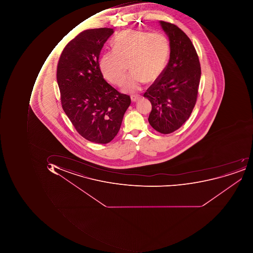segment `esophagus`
<instances>
[{
  "mask_svg": "<svg viewBox=\"0 0 253 253\" xmlns=\"http://www.w3.org/2000/svg\"><path fill=\"white\" fill-rule=\"evenodd\" d=\"M140 96H136V95H132V96H130V99H131V101H132L133 103H134V102H137V101H138L139 99H140Z\"/></svg>",
  "mask_w": 253,
  "mask_h": 253,
  "instance_id": "34e87169",
  "label": "esophagus"
}]
</instances>
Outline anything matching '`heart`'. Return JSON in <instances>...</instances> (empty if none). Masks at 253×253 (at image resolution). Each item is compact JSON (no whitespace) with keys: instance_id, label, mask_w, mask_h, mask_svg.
<instances>
[{"instance_id":"1","label":"heart","mask_w":253,"mask_h":253,"mask_svg":"<svg viewBox=\"0 0 253 253\" xmlns=\"http://www.w3.org/2000/svg\"><path fill=\"white\" fill-rule=\"evenodd\" d=\"M113 50L103 53L99 67L109 82L121 86L127 75V63L131 73L124 85L125 92L140 90L146 81H156L167 65L169 42L160 33L126 30L113 40Z\"/></svg>"}]
</instances>
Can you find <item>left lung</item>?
<instances>
[{"mask_svg":"<svg viewBox=\"0 0 253 253\" xmlns=\"http://www.w3.org/2000/svg\"><path fill=\"white\" fill-rule=\"evenodd\" d=\"M169 40L167 67L144 93L152 105L148 121L158 132L170 134L192 114L200 83L201 66L190 39L177 26L160 21Z\"/></svg>","mask_w":253,"mask_h":253,"instance_id":"obj_1","label":"left lung"}]
</instances>
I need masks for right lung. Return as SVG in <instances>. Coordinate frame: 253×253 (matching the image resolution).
Returning a JSON list of instances; mask_svg holds the SVG:
<instances>
[{"instance_id":"right-lung-1","label":"right lung","mask_w":253,"mask_h":253,"mask_svg":"<svg viewBox=\"0 0 253 253\" xmlns=\"http://www.w3.org/2000/svg\"><path fill=\"white\" fill-rule=\"evenodd\" d=\"M113 29L81 32L60 56L57 81L63 110L77 131L91 142L107 144L120 129L130 96L109 85L99 68L101 49Z\"/></svg>"}]
</instances>
